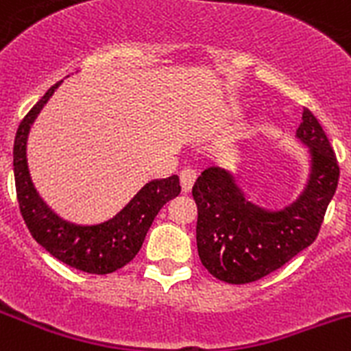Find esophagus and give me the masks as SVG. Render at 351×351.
<instances>
[{"label": "esophagus", "instance_id": "esophagus-1", "mask_svg": "<svg viewBox=\"0 0 351 351\" xmlns=\"http://www.w3.org/2000/svg\"><path fill=\"white\" fill-rule=\"evenodd\" d=\"M195 178H197V173L193 171V169L186 168L183 169L182 173H180V182H182V190L183 192H190L193 186V183H195Z\"/></svg>", "mask_w": 351, "mask_h": 351}]
</instances>
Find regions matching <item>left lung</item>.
Returning a JSON list of instances; mask_svg holds the SVG:
<instances>
[{
	"label": "left lung",
	"mask_w": 351,
	"mask_h": 351,
	"mask_svg": "<svg viewBox=\"0 0 351 351\" xmlns=\"http://www.w3.org/2000/svg\"><path fill=\"white\" fill-rule=\"evenodd\" d=\"M297 137L311 151V178L302 195L285 209L267 210L252 204L226 169L213 166L197 178L192 189L197 250L202 266L217 280L231 285L261 280L317 238L338 186V159L308 108Z\"/></svg>",
	"instance_id": "left-lung-1"
}]
</instances>
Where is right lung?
<instances>
[{
  "mask_svg": "<svg viewBox=\"0 0 351 351\" xmlns=\"http://www.w3.org/2000/svg\"><path fill=\"white\" fill-rule=\"evenodd\" d=\"M60 84L61 80L49 87L20 121L16 130L13 144V173L20 213L34 240L58 261L84 273L110 274L127 266L138 254L161 207L182 192L180 178L173 175L169 178L149 182L123 210L106 223L80 226L58 217L37 195L30 182L25 147L30 125Z\"/></svg>",
  "mask_w": 351,
  "mask_h": 351,
  "instance_id": "right-lung-1",
  "label": "right lung"
}]
</instances>
